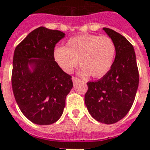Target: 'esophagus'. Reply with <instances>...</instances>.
I'll return each instance as SVG.
<instances>
[{
    "mask_svg": "<svg viewBox=\"0 0 150 150\" xmlns=\"http://www.w3.org/2000/svg\"><path fill=\"white\" fill-rule=\"evenodd\" d=\"M79 80V79L77 78V77H72V81H73V83H76Z\"/></svg>",
    "mask_w": 150,
    "mask_h": 150,
    "instance_id": "34e87169",
    "label": "esophagus"
}]
</instances>
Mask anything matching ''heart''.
<instances>
[{"label": "heart", "instance_id": "obj_1", "mask_svg": "<svg viewBox=\"0 0 150 150\" xmlns=\"http://www.w3.org/2000/svg\"><path fill=\"white\" fill-rule=\"evenodd\" d=\"M116 57V46L106 35H82L71 38L64 48L53 51L54 60L66 73H71L78 64L79 74L101 78L110 71Z\"/></svg>", "mask_w": 150, "mask_h": 150}]
</instances>
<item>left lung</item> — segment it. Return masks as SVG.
Returning <instances> with one entry per match:
<instances>
[{
	"label": "left lung",
	"instance_id": "obj_1",
	"mask_svg": "<svg viewBox=\"0 0 150 150\" xmlns=\"http://www.w3.org/2000/svg\"><path fill=\"white\" fill-rule=\"evenodd\" d=\"M116 46L110 71L95 82H88L84 96L89 114L105 124L119 122L132 106L139 84V71L132 45L112 29L103 28Z\"/></svg>",
	"mask_w": 150,
	"mask_h": 150
}]
</instances>
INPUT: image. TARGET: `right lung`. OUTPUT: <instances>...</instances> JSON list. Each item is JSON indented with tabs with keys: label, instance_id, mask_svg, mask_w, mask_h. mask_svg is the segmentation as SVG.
Instances as JSON below:
<instances>
[{
	"label": "right lung",
	"instance_id": "1",
	"mask_svg": "<svg viewBox=\"0 0 150 150\" xmlns=\"http://www.w3.org/2000/svg\"><path fill=\"white\" fill-rule=\"evenodd\" d=\"M64 36L60 31L40 27L14 50L11 78L13 95L22 113L35 124L57 122L73 87L71 76L59 67L53 57L56 44Z\"/></svg>",
	"mask_w": 150,
	"mask_h": 150
}]
</instances>
